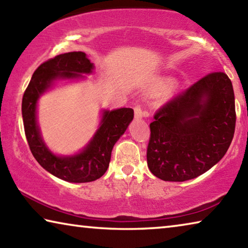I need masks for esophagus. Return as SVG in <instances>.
I'll return each instance as SVG.
<instances>
[{
  "mask_svg": "<svg viewBox=\"0 0 248 248\" xmlns=\"http://www.w3.org/2000/svg\"><path fill=\"white\" fill-rule=\"evenodd\" d=\"M144 115H145V112H143V110H142L141 106L138 105V106L134 107V118L141 119L142 117H144Z\"/></svg>",
  "mask_w": 248,
  "mask_h": 248,
  "instance_id": "obj_1",
  "label": "esophagus"
}]
</instances>
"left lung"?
I'll use <instances>...</instances> for the list:
<instances>
[{"mask_svg":"<svg viewBox=\"0 0 248 248\" xmlns=\"http://www.w3.org/2000/svg\"><path fill=\"white\" fill-rule=\"evenodd\" d=\"M235 123L231 79L223 72L205 75L154 115L146 151L151 173L165 182L198 177L224 156Z\"/></svg>","mask_w":248,"mask_h":248,"instance_id":"obj_1","label":"left lung"}]
</instances>
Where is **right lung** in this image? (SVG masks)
<instances>
[{
    "mask_svg": "<svg viewBox=\"0 0 248 248\" xmlns=\"http://www.w3.org/2000/svg\"><path fill=\"white\" fill-rule=\"evenodd\" d=\"M94 64L82 51L59 54L44 62L33 72L25 91L22 115L25 134L33 157L56 177L69 183H90L106 173L112 148L133 119L132 108L103 110L99 128L81 152L74 155H56L46 145L37 124V104L41 95L59 79L84 78Z\"/></svg>",
    "mask_w": 248,
    "mask_h": 248,
    "instance_id": "1",
    "label": "right lung"
}]
</instances>
